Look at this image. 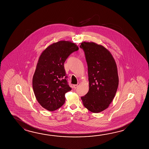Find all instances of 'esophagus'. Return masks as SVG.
<instances>
[{"label": "esophagus", "mask_w": 149, "mask_h": 149, "mask_svg": "<svg viewBox=\"0 0 149 149\" xmlns=\"http://www.w3.org/2000/svg\"><path fill=\"white\" fill-rule=\"evenodd\" d=\"M79 83H77V84H75V85H73V87H74V88H76L79 86Z\"/></svg>", "instance_id": "34e87169"}]
</instances>
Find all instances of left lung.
<instances>
[{"instance_id": "obj_1", "label": "left lung", "mask_w": 149, "mask_h": 149, "mask_svg": "<svg viewBox=\"0 0 149 149\" xmlns=\"http://www.w3.org/2000/svg\"><path fill=\"white\" fill-rule=\"evenodd\" d=\"M88 64L89 90L81 97L86 109L93 113L106 109L115 96L119 83L117 67L110 52L96 43L82 42Z\"/></svg>"}]
</instances>
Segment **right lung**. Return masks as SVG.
Here are the masks:
<instances>
[{"label":"right lung","mask_w":149,"mask_h":149,"mask_svg":"<svg viewBox=\"0 0 149 149\" xmlns=\"http://www.w3.org/2000/svg\"><path fill=\"white\" fill-rule=\"evenodd\" d=\"M79 49L71 41H59L41 53L33 76L32 86L38 102L43 108L53 111L65 103V93L72 88L67 83L64 63Z\"/></svg>","instance_id":"add662e5"}]
</instances>
